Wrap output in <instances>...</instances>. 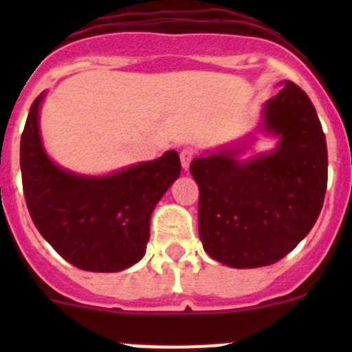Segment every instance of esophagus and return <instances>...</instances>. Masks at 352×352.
<instances>
[{"label": "esophagus", "mask_w": 352, "mask_h": 352, "mask_svg": "<svg viewBox=\"0 0 352 352\" xmlns=\"http://www.w3.org/2000/svg\"><path fill=\"white\" fill-rule=\"evenodd\" d=\"M192 158H194V151H192V149H188V148L183 149L182 153H179V160H182L183 169H188V167H190Z\"/></svg>", "instance_id": "esophagus-1"}]
</instances>
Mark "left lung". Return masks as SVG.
Here are the masks:
<instances>
[{"instance_id": "8db88e82", "label": "left lung", "mask_w": 352, "mask_h": 352, "mask_svg": "<svg viewBox=\"0 0 352 352\" xmlns=\"http://www.w3.org/2000/svg\"><path fill=\"white\" fill-rule=\"evenodd\" d=\"M257 132L276 139L247 160L243 141L208 151L190 164L199 185V238L211 259L231 268H261L296 248L321 213L328 149L307 93L282 82L263 107Z\"/></svg>"}]
</instances>
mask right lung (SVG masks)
I'll use <instances>...</instances> for the list:
<instances>
[{"label":"right lung","mask_w":352,"mask_h":352,"mask_svg":"<svg viewBox=\"0 0 352 352\" xmlns=\"http://www.w3.org/2000/svg\"><path fill=\"white\" fill-rule=\"evenodd\" d=\"M40 93L21 138L23 188L33 223L63 259L84 272L116 273L144 257L157 203L179 178V155L141 162L105 176L63 169L40 133Z\"/></svg>","instance_id":"obj_1"}]
</instances>
